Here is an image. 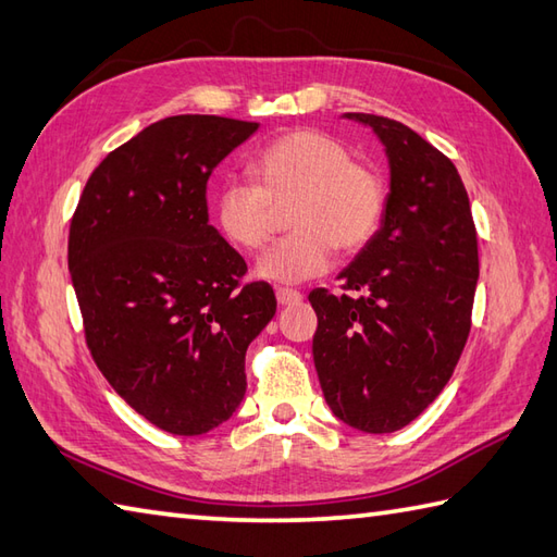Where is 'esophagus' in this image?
I'll use <instances>...</instances> for the list:
<instances>
[{
    "label": "esophagus",
    "mask_w": 557,
    "mask_h": 557,
    "mask_svg": "<svg viewBox=\"0 0 557 557\" xmlns=\"http://www.w3.org/2000/svg\"><path fill=\"white\" fill-rule=\"evenodd\" d=\"M275 297H277L280 306H294V304H299L304 299L301 292L289 289V287H277L275 289Z\"/></svg>",
    "instance_id": "1"
}]
</instances>
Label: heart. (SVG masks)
<instances>
[{
    "instance_id": "heart-1",
    "label": "heart",
    "mask_w": 557,
    "mask_h": 557,
    "mask_svg": "<svg viewBox=\"0 0 557 557\" xmlns=\"http://www.w3.org/2000/svg\"><path fill=\"white\" fill-rule=\"evenodd\" d=\"M246 172L251 184L227 182L218 191V227L242 251H263L275 232V210L289 206L292 232L258 263V275L280 285L321 275L337 248L361 251L383 222L381 174L349 160V150L323 132L301 128L275 138Z\"/></svg>"
}]
</instances>
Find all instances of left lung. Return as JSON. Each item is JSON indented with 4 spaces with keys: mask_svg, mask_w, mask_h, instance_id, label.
<instances>
[{
    "mask_svg": "<svg viewBox=\"0 0 557 557\" xmlns=\"http://www.w3.org/2000/svg\"><path fill=\"white\" fill-rule=\"evenodd\" d=\"M347 116L383 140L389 194L381 230L339 272L345 292L309 294L318 315L313 361L337 419L366 433H393L443 393L467 345L476 227L453 160L401 122Z\"/></svg>",
    "mask_w": 557,
    "mask_h": 557,
    "instance_id": "obj_1",
    "label": "left lung"
}]
</instances>
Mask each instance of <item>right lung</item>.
Returning <instances> with one entry per match:
<instances>
[{
    "mask_svg": "<svg viewBox=\"0 0 557 557\" xmlns=\"http://www.w3.org/2000/svg\"><path fill=\"white\" fill-rule=\"evenodd\" d=\"M258 128L168 116L112 150L69 227V272L92 361L128 407L174 435L227 421L244 359L275 315L268 282L208 222L212 170Z\"/></svg>",
    "mask_w": 557,
    "mask_h": 557,
    "instance_id": "add662e5",
    "label": "right lung"
}]
</instances>
